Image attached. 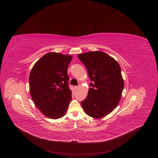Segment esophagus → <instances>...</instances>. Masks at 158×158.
<instances>
[{
  "label": "esophagus",
  "instance_id": "1",
  "mask_svg": "<svg viewBox=\"0 0 158 158\" xmlns=\"http://www.w3.org/2000/svg\"><path fill=\"white\" fill-rule=\"evenodd\" d=\"M75 88L76 90H78L80 88V86H75Z\"/></svg>",
  "mask_w": 158,
  "mask_h": 158
}]
</instances>
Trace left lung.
<instances>
[{"mask_svg": "<svg viewBox=\"0 0 158 158\" xmlns=\"http://www.w3.org/2000/svg\"><path fill=\"white\" fill-rule=\"evenodd\" d=\"M87 69L90 88L81 102L83 110L92 118L104 117L117 107L121 99L124 83L118 63L101 51L77 55Z\"/></svg>", "mask_w": 158, "mask_h": 158, "instance_id": "obj_1", "label": "left lung"}]
</instances>
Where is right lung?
Here are the masks:
<instances>
[{
	"label": "right lung",
	"instance_id": "right-lung-1",
	"mask_svg": "<svg viewBox=\"0 0 158 158\" xmlns=\"http://www.w3.org/2000/svg\"><path fill=\"white\" fill-rule=\"evenodd\" d=\"M72 58L71 55L50 52L38 60L31 70V98L40 111L50 118L62 117L72 100L67 70Z\"/></svg>",
	"mask_w": 158,
	"mask_h": 158
}]
</instances>
